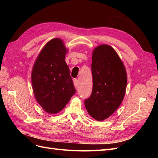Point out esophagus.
<instances>
[{"label": "esophagus", "instance_id": "esophagus-1", "mask_svg": "<svg viewBox=\"0 0 158 158\" xmlns=\"http://www.w3.org/2000/svg\"><path fill=\"white\" fill-rule=\"evenodd\" d=\"M73 82H74V88H77L78 86V80H76V79H74V80H73Z\"/></svg>", "mask_w": 158, "mask_h": 158}]
</instances>
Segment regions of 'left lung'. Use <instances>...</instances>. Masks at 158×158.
I'll return each mask as SVG.
<instances>
[{
	"label": "left lung",
	"instance_id": "8db88e82",
	"mask_svg": "<svg viewBox=\"0 0 158 158\" xmlns=\"http://www.w3.org/2000/svg\"><path fill=\"white\" fill-rule=\"evenodd\" d=\"M92 63V93L84 104L91 117L102 121L121 104L126 92L127 74L117 52L108 45L95 47Z\"/></svg>",
	"mask_w": 158,
	"mask_h": 158
}]
</instances>
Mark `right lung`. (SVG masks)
Listing matches in <instances>:
<instances>
[{
  "instance_id": "1",
  "label": "right lung",
  "mask_w": 158,
  "mask_h": 158,
  "mask_svg": "<svg viewBox=\"0 0 158 158\" xmlns=\"http://www.w3.org/2000/svg\"><path fill=\"white\" fill-rule=\"evenodd\" d=\"M67 52L63 41L54 38L43 47L33 66V94L40 106L49 114L59 113L76 92L65 62Z\"/></svg>"
}]
</instances>
